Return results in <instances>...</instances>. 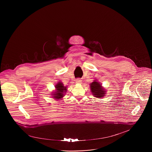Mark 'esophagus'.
Masks as SVG:
<instances>
[{"label": "esophagus", "mask_w": 152, "mask_h": 152, "mask_svg": "<svg viewBox=\"0 0 152 152\" xmlns=\"http://www.w3.org/2000/svg\"><path fill=\"white\" fill-rule=\"evenodd\" d=\"M81 80L80 79H77L76 80V83H77V84H81Z\"/></svg>", "instance_id": "34e87169"}]
</instances>
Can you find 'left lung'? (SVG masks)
I'll list each match as a JSON object with an SVG mask.
<instances>
[{
    "label": "left lung",
    "instance_id": "obj_1",
    "mask_svg": "<svg viewBox=\"0 0 152 152\" xmlns=\"http://www.w3.org/2000/svg\"><path fill=\"white\" fill-rule=\"evenodd\" d=\"M89 85L91 93L92 95L94 96V97L100 99L102 98L106 95V90L102 86V84L99 83L97 80H95Z\"/></svg>",
    "mask_w": 152,
    "mask_h": 152
}]
</instances>
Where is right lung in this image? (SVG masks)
<instances>
[{
    "label": "right lung",
    "instance_id": "add662e5",
    "mask_svg": "<svg viewBox=\"0 0 152 152\" xmlns=\"http://www.w3.org/2000/svg\"><path fill=\"white\" fill-rule=\"evenodd\" d=\"M55 88V91H53L51 94L52 97L55 100H61L67 91V87L64 86L61 81H58Z\"/></svg>",
    "mask_w": 152,
    "mask_h": 152
}]
</instances>
